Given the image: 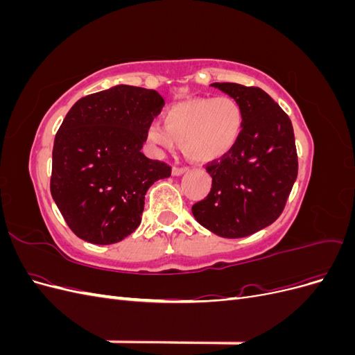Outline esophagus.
<instances>
[{"mask_svg": "<svg viewBox=\"0 0 355 355\" xmlns=\"http://www.w3.org/2000/svg\"><path fill=\"white\" fill-rule=\"evenodd\" d=\"M187 170H188V167H173L171 168V173H173V176H180V175H184Z\"/></svg>", "mask_w": 355, "mask_h": 355, "instance_id": "1", "label": "esophagus"}]
</instances>
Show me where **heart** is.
Instances as JSON below:
<instances>
[{
	"label": "heart",
	"mask_w": 355,
	"mask_h": 355,
	"mask_svg": "<svg viewBox=\"0 0 355 355\" xmlns=\"http://www.w3.org/2000/svg\"><path fill=\"white\" fill-rule=\"evenodd\" d=\"M164 125L146 127V141L154 148L173 149L182 142L184 153L207 163L227 155L237 144L243 112L232 98H196L171 105L163 116Z\"/></svg>",
	"instance_id": "obj_1"
}]
</instances>
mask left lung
<instances>
[{
  "label": "left lung",
  "mask_w": 355,
  "mask_h": 355,
  "mask_svg": "<svg viewBox=\"0 0 355 355\" xmlns=\"http://www.w3.org/2000/svg\"><path fill=\"white\" fill-rule=\"evenodd\" d=\"M237 102L243 128L231 151L207 164L209 196L192 206L200 225L225 239H241L280 216L297 178L292 121L259 87L213 83Z\"/></svg>",
  "instance_id": "8db88e82"
}]
</instances>
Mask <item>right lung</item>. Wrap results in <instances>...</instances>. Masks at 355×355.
Listing matches in <instances>:
<instances>
[{"label":"right lung","mask_w":355,"mask_h":355,"mask_svg":"<svg viewBox=\"0 0 355 355\" xmlns=\"http://www.w3.org/2000/svg\"><path fill=\"white\" fill-rule=\"evenodd\" d=\"M164 106L155 90L115 85L81 98L55 137L50 191L71 231L114 244L142 220L145 196L171 167L146 158V127Z\"/></svg>","instance_id":"obj_1"}]
</instances>
